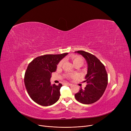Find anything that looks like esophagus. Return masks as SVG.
Masks as SVG:
<instances>
[{
    "mask_svg": "<svg viewBox=\"0 0 131 131\" xmlns=\"http://www.w3.org/2000/svg\"><path fill=\"white\" fill-rule=\"evenodd\" d=\"M65 85H68V86H71L72 85V84L70 83H64Z\"/></svg>",
    "mask_w": 131,
    "mask_h": 131,
    "instance_id": "1",
    "label": "esophagus"
}]
</instances>
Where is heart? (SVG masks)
Masks as SVG:
<instances>
[{
  "label": "heart",
  "mask_w": 131,
  "mask_h": 131,
  "mask_svg": "<svg viewBox=\"0 0 131 131\" xmlns=\"http://www.w3.org/2000/svg\"><path fill=\"white\" fill-rule=\"evenodd\" d=\"M70 59L72 61L74 65V66L77 65H79L82 66V65L84 64L83 59L80 56L73 55V56H72L70 57ZM63 60H60L58 63V65H57V67L58 68L61 67L62 65H63ZM66 77L68 79H73V78H74L76 77V75L73 74H66Z\"/></svg>",
  "instance_id": "heart-1"
}]
</instances>
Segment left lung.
Wrapping results in <instances>:
<instances>
[{
    "label": "left lung",
    "instance_id": "left-lung-1",
    "mask_svg": "<svg viewBox=\"0 0 131 131\" xmlns=\"http://www.w3.org/2000/svg\"><path fill=\"white\" fill-rule=\"evenodd\" d=\"M75 52L81 54L86 60L88 72L84 81L87 85L84 89H80L75 98L83 104H91L104 94L108 84V75L104 65L94 55L83 50Z\"/></svg>",
    "mask_w": 131,
    "mask_h": 131
}]
</instances>
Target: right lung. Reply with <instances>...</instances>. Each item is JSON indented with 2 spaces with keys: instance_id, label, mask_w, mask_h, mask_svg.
I'll return each mask as SVG.
<instances>
[{
  "instance_id": "add662e5",
  "label": "right lung",
  "mask_w": 131,
  "mask_h": 131,
  "mask_svg": "<svg viewBox=\"0 0 131 131\" xmlns=\"http://www.w3.org/2000/svg\"><path fill=\"white\" fill-rule=\"evenodd\" d=\"M68 53L58 54H45L34 59L29 64L25 73L24 83L31 98L38 104L51 106L59 99L62 84H51L52 72L57 65Z\"/></svg>"
}]
</instances>
